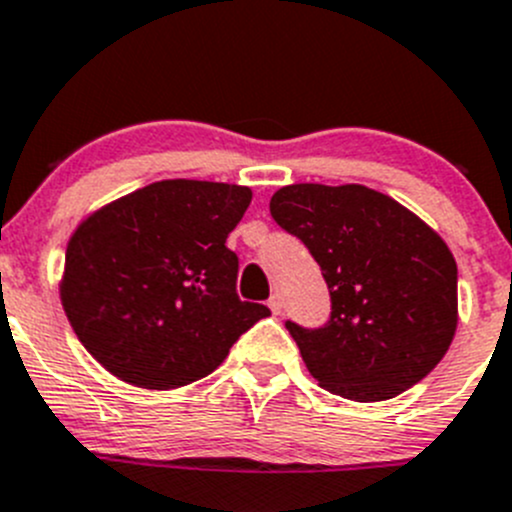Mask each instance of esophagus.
Listing matches in <instances>:
<instances>
[{
	"label": "esophagus",
	"instance_id": "esophagus-1",
	"mask_svg": "<svg viewBox=\"0 0 512 512\" xmlns=\"http://www.w3.org/2000/svg\"><path fill=\"white\" fill-rule=\"evenodd\" d=\"M267 305H270V310H272V313H275V315H280V313H283V295H280V293H275V295H272L270 300H267Z\"/></svg>",
	"mask_w": 512,
	"mask_h": 512
}]
</instances>
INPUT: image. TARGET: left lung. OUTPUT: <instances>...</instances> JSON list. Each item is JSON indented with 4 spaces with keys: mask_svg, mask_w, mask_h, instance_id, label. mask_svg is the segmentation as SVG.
<instances>
[{
    "mask_svg": "<svg viewBox=\"0 0 512 512\" xmlns=\"http://www.w3.org/2000/svg\"><path fill=\"white\" fill-rule=\"evenodd\" d=\"M272 219L321 265L331 293L323 328L285 323L323 389L394 399L422 381L457 331V262L427 222L361 184H290Z\"/></svg>",
    "mask_w": 512,
    "mask_h": 512,
    "instance_id": "8db88e82",
    "label": "left lung"
}]
</instances>
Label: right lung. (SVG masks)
Listing matches in <instances>:
<instances>
[{"label":"right lung","instance_id":"1","mask_svg":"<svg viewBox=\"0 0 512 512\" xmlns=\"http://www.w3.org/2000/svg\"><path fill=\"white\" fill-rule=\"evenodd\" d=\"M250 202V186L166 179L78 224L60 300L103 369L141 389H179L212 374L270 315L240 300V260L227 247Z\"/></svg>","mask_w":512,"mask_h":512}]
</instances>
